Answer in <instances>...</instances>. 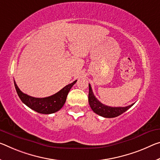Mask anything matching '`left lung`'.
<instances>
[{"instance_id":"8db88e82","label":"left lung","mask_w":160,"mask_h":160,"mask_svg":"<svg viewBox=\"0 0 160 160\" xmlns=\"http://www.w3.org/2000/svg\"><path fill=\"white\" fill-rule=\"evenodd\" d=\"M88 102H89L91 109L95 113L107 118H112L120 115L121 114L125 112L128 109H130L132 105L127 107H110L101 103L95 96L94 95L90 85L89 84V95H88Z\"/></svg>"}]
</instances>
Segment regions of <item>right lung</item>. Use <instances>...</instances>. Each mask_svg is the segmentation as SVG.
<instances>
[{"mask_svg":"<svg viewBox=\"0 0 160 160\" xmlns=\"http://www.w3.org/2000/svg\"><path fill=\"white\" fill-rule=\"evenodd\" d=\"M77 82H74L68 85L60 90L59 92L47 98H34L25 94L19 89L14 80V85L16 88L18 95L25 105L32 109V110L40 114H52L58 112L62 108L66 101L68 92L73 85Z\"/></svg>","mask_w":160,"mask_h":160,"instance_id":"right-lung-1","label":"right lung"}]
</instances>
